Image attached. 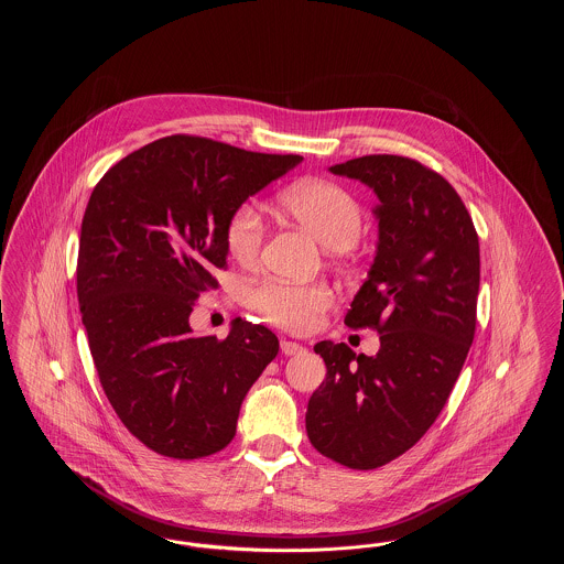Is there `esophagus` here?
<instances>
[{
  "label": "esophagus",
  "mask_w": 564,
  "mask_h": 564,
  "mask_svg": "<svg viewBox=\"0 0 564 564\" xmlns=\"http://www.w3.org/2000/svg\"><path fill=\"white\" fill-rule=\"evenodd\" d=\"M280 349H282V354H284V356H295V354L306 351V347H304V345H300L297 340H286V338H282V340H280Z\"/></svg>",
  "instance_id": "1"
}]
</instances>
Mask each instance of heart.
<instances>
[{
    "mask_svg": "<svg viewBox=\"0 0 564 564\" xmlns=\"http://www.w3.org/2000/svg\"><path fill=\"white\" fill-rule=\"evenodd\" d=\"M278 204L293 221L329 249H345L362 232L360 204L336 182H297L280 193ZM224 242L230 258L242 267L258 262L264 242V224L251 204H241L230 213ZM332 300L334 293L323 282L300 284L280 278H264L245 293V304L256 315L295 334L315 329L323 313L332 306Z\"/></svg>",
    "mask_w": 564,
    "mask_h": 564,
    "instance_id": "1",
    "label": "heart"
}]
</instances>
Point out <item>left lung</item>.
<instances>
[{
  "label": "left lung",
  "mask_w": 564,
  "mask_h": 564,
  "mask_svg": "<svg viewBox=\"0 0 564 564\" xmlns=\"http://www.w3.org/2000/svg\"><path fill=\"white\" fill-rule=\"evenodd\" d=\"M371 186L380 241L345 325L380 332L365 356L322 340L325 380L306 432L325 458L358 471L408 452L436 421L476 334L480 242L456 188L421 162L371 154L329 166Z\"/></svg>",
  "instance_id": "obj_1"
}]
</instances>
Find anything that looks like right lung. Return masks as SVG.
Returning a JSON list of instances; mask_svg holds the SVG:
<instances>
[{
    "instance_id": "add662e5",
    "label": "right lung",
    "mask_w": 564,
    "mask_h": 564,
    "mask_svg": "<svg viewBox=\"0 0 564 564\" xmlns=\"http://www.w3.org/2000/svg\"><path fill=\"white\" fill-rule=\"evenodd\" d=\"M300 161L173 134L112 164L90 193L78 251L90 356L121 423L161 456L221 452L278 356L264 325L237 319L219 340L193 336L188 317L228 267L230 213Z\"/></svg>"
}]
</instances>
